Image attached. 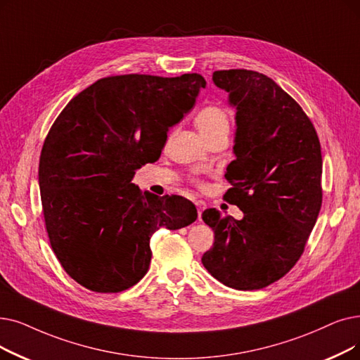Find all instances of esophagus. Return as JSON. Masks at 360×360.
I'll list each match as a JSON object with an SVG mask.
<instances>
[{"label":"esophagus","instance_id":"esophagus-1","mask_svg":"<svg viewBox=\"0 0 360 360\" xmlns=\"http://www.w3.org/2000/svg\"><path fill=\"white\" fill-rule=\"evenodd\" d=\"M195 207H197V213H198V219H200V217H201L202 210L206 209V202H205V201H201V200H198V201H195Z\"/></svg>","mask_w":360,"mask_h":360}]
</instances>
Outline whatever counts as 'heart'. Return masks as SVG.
I'll return each instance as SVG.
<instances>
[{
    "instance_id": "heart-1",
    "label": "heart",
    "mask_w": 360,
    "mask_h": 360,
    "mask_svg": "<svg viewBox=\"0 0 360 360\" xmlns=\"http://www.w3.org/2000/svg\"><path fill=\"white\" fill-rule=\"evenodd\" d=\"M195 127L205 136L207 141L219 135H228L231 128V117L226 108L221 104H209L200 108L195 117ZM197 185H202V182L195 181Z\"/></svg>"
}]
</instances>
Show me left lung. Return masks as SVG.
<instances>
[{"instance_id": "1", "label": "left lung", "mask_w": 360, "mask_h": 360, "mask_svg": "<svg viewBox=\"0 0 360 360\" xmlns=\"http://www.w3.org/2000/svg\"><path fill=\"white\" fill-rule=\"evenodd\" d=\"M216 86L237 108L236 146L225 178V200L237 221L216 209L201 217L214 232L201 262L226 287L250 291L271 285L300 259L322 206V154L314 123L266 75L216 70Z\"/></svg>"}]
</instances>
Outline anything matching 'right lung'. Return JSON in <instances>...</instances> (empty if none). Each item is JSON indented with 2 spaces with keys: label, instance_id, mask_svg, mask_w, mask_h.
<instances>
[{
  "label": "right lung",
  "instance_id": "add662e5",
  "mask_svg": "<svg viewBox=\"0 0 360 360\" xmlns=\"http://www.w3.org/2000/svg\"><path fill=\"white\" fill-rule=\"evenodd\" d=\"M201 88L198 73L108 76L53 123L39 158L41 201L53 252L77 284L96 292L131 288L148 271L153 233L197 219L190 200L143 194L131 181L160 158Z\"/></svg>",
  "mask_w": 360,
  "mask_h": 360
}]
</instances>
